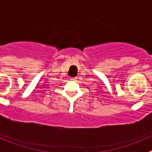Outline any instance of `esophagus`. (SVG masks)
<instances>
[{
  "label": "esophagus",
  "instance_id": "esophagus-1",
  "mask_svg": "<svg viewBox=\"0 0 152 152\" xmlns=\"http://www.w3.org/2000/svg\"><path fill=\"white\" fill-rule=\"evenodd\" d=\"M76 79H77V77H71V78H70V80H76Z\"/></svg>",
  "mask_w": 152,
  "mask_h": 152
}]
</instances>
